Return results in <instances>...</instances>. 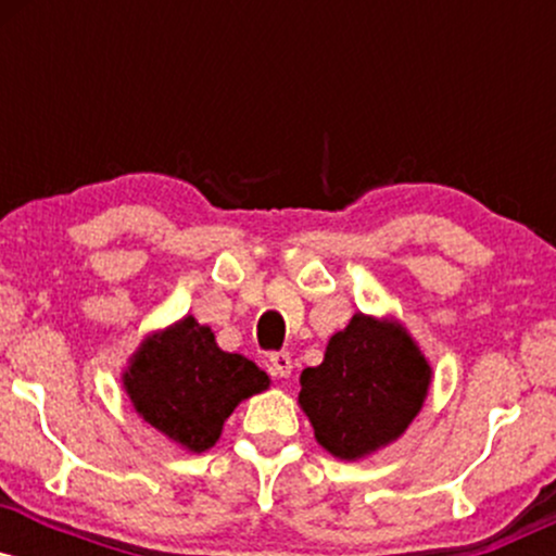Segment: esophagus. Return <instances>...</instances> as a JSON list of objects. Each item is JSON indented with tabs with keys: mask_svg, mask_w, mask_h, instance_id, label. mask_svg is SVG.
Segmentation results:
<instances>
[{
	"mask_svg": "<svg viewBox=\"0 0 556 556\" xmlns=\"http://www.w3.org/2000/svg\"><path fill=\"white\" fill-rule=\"evenodd\" d=\"M269 368H271L274 376H279V379H287V376L292 374L290 353H271L269 355Z\"/></svg>",
	"mask_w": 556,
	"mask_h": 556,
	"instance_id": "obj_1",
	"label": "esophagus"
}]
</instances>
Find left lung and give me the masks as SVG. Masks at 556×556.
<instances>
[{
  "label": "left lung",
  "instance_id": "left-lung-1",
  "mask_svg": "<svg viewBox=\"0 0 556 556\" xmlns=\"http://www.w3.org/2000/svg\"><path fill=\"white\" fill-rule=\"evenodd\" d=\"M429 387V361L400 321L355 314L321 366L300 374L298 402L329 455L361 460L405 433Z\"/></svg>",
  "mask_w": 556,
  "mask_h": 556
}]
</instances>
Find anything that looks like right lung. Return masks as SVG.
Instances as JSON below:
<instances>
[{"instance_id":"add662e5","label":"right lung","mask_w":556,"mask_h":556,"mask_svg":"<svg viewBox=\"0 0 556 556\" xmlns=\"http://www.w3.org/2000/svg\"><path fill=\"white\" fill-rule=\"evenodd\" d=\"M123 387L146 424L188 452H206L242 400L269 389L245 355L225 353L214 331L185 316L132 353Z\"/></svg>"}]
</instances>
